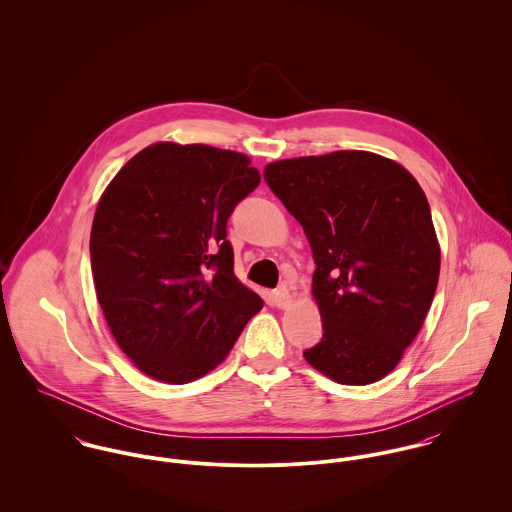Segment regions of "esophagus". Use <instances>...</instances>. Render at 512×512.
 I'll return each mask as SVG.
<instances>
[{
	"instance_id": "34e87169",
	"label": "esophagus",
	"mask_w": 512,
	"mask_h": 512,
	"mask_svg": "<svg viewBox=\"0 0 512 512\" xmlns=\"http://www.w3.org/2000/svg\"><path fill=\"white\" fill-rule=\"evenodd\" d=\"M272 299H274V305L280 307V309H286V307L292 303V295H290V290H288L286 286L276 288V290L272 292Z\"/></svg>"
}]
</instances>
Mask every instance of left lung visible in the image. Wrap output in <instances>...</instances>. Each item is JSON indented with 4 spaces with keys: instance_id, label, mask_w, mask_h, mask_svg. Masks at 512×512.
Listing matches in <instances>:
<instances>
[{
    "instance_id": "8db88e82",
    "label": "left lung",
    "mask_w": 512,
    "mask_h": 512,
    "mask_svg": "<svg viewBox=\"0 0 512 512\" xmlns=\"http://www.w3.org/2000/svg\"><path fill=\"white\" fill-rule=\"evenodd\" d=\"M264 179L315 260L323 337L305 361L339 384L384 378L438 288V236L422 187L396 161L351 149L270 163Z\"/></svg>"
}]
</instances>
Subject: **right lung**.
I'll return each instance as SVG.
<instances>
[{
	"instance_id": "obj_1",
	"label": "right lung",
	"mask_w": 512,
	"mask_h": 512,
	"mask_svg": "<svg viewBox=\"0 0 512 512\" xmlns=\"http://www.w3.org/2000/svg\"><path fill=\"white\" fill-rule=\"evenodd\" d=\"M260 185L242 153L153 144L106 187L90 232L98 303L147 376L185 384L224 361L264 301L234 276L226 222Z\"/></svg>"
}]
</instances>
